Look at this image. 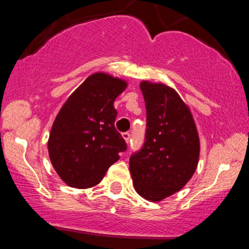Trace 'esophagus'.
Wrapping results in <instances>:
<instances>
[{
	"mask_svg": "<svg viewBox=\"0 0 249 249\" xmlns=\"http://www.w3.org/2000/svg\"><path fill=\"white\" fill-rule=\"evenodd\" d=\"M123 138L125 139V142H130V139H131V133L130 132H124V133H123Z\"/></svg>",
	"mask_w": 249,
	"mask_h": 249,
	"instance_id": "1",
	"label": "esophagus"
}]
</instances>
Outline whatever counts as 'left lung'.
Here are the masks:
<instances>
[{
	"instance_id": "left-lung-1",
	"label": "left lung",
	"mask_w": 249,
	"mask_h": 249,
	"mask_svg": "<svg viewBox=\"0 0 249 249\" xmlns=\"http://www.w3.org/2000/svg\"><path fill=\"white\" fill-rule=\"evenodd\" d=\"M146 132L142 148L130 157V171L139 196L160 201L181 190L199 160L198 131L190 108L172 88L142 82Z\"/></svg>"
}]
</instances>
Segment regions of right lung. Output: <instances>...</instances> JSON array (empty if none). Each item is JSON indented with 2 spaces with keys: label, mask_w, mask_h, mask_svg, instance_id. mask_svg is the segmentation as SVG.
I'll list each match as a JSON object with an SVG mask.
<instances>
[{
  "label": "right lung",
  "mask_w": 249,
  "mask_h": 249,
  "mask_svg": "<svg viewBox=\"0 0 249 249\" xmlns=\"http://www.w3.org/2000/svg\"><path fill=\"white\" fill-rule=\"evenodd\" d=\"M126 82L97 72L71 93L51 128V164L71 187L88 188L103 179L127 145L116 130L113 102Z\"/></svg>",
  "instance_id": "1"
}]
</instances>
